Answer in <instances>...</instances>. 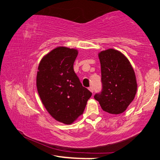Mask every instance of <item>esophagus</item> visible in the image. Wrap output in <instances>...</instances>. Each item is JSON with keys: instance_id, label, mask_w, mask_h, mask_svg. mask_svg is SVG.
Wrapping results in <instances>:
<instances>
[{"instance_id": "esophagus-1", "label": "esophagus", "mask_w": 160, "mask_h": 160, "mask_svg": "<svg viewBox=\"0 0 160 160\" xmlns=\"http://www.w3.org/2000/svg\"><path fill=\"white\" fill-rule=\"evenodd\" d=\"M89 90H90L93 93V92H94V88H92V87H90V88H89Z\"/></svg>"}]
</instances>
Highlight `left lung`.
<instances>
[{"mask_svg": "<svg viewBox=\"0 0 160 160\" xmlns=\"http://www.w3.org/2000/svg\"><path fill=\"white\" fill-rule=\"evenodd\" d=\"M101 64L102 91L94 94L104 112L121 113L131 104L137 92L134 70L124 55L112 49L99 53Z\"/></svg>", "mask_w": 160, "mask_h": 160, "instance_id": "8db88e82", "label": "left lung"}]
</instances>
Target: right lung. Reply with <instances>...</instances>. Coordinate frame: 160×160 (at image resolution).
Segmentation results:
<instances>
[{"label":"right lung","instance_id":"obj_1","mask_svg":"<svg viewBox=\"0 0 160 160\" xmlns=\"http://www.w3.org/2000/svg\"><path fill=\"white\" fill-rule=\"evenodd\" d=\"M78 51L58 47L45 56L38 67V93L56 120L72 123L83 113L92 92L83 87L73 70Z\"/></svg>","mask_w":160,"mask_h":160}]
</instances>
